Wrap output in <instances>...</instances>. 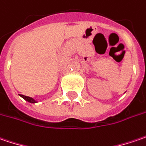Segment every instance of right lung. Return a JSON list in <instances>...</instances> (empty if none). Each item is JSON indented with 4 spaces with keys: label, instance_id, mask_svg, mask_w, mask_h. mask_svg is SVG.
Wrapping results in <instances>:
<instances>
[{
    "label": "right lung",
    "instance_id": "add662e5",
    "mask_svg": "<svg viewBox=\"0 0 146 146\" xmlns=\"http://www.w3.org/2000/svg\"><path fill=\"white\" fill-rule=\"evenodd\" d=\"M21 96H22L23 98L25 100H27V101H29L30 103H35L36 101L33 100V98H31V97H29V96H23V95H21Z\"/></svg>",
    "mask_w": 146,
    "mask_h": 146
}]
</instances>
